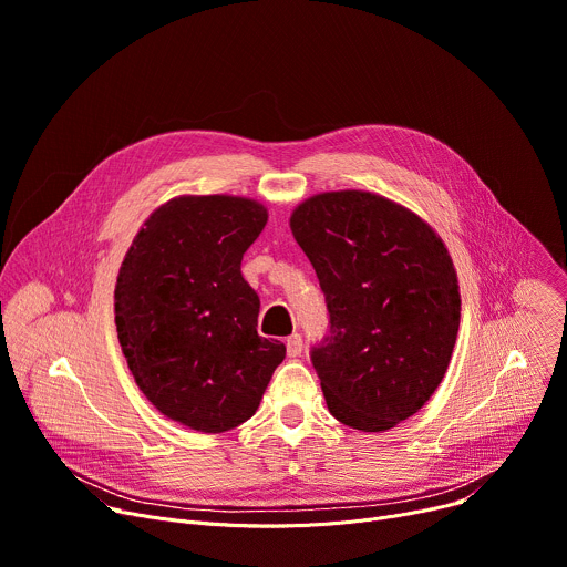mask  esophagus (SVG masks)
Segmentation results:
<instances>
[{"label":"esophagus","instance_id":"obj_1","mask_svg":"<svg viewBox=\"0 0 567 567\" xmlns=\"http://www.w3.org/2000/svg\"><path fill=\"white\" fill-rule=\"evenodd\" d=\"M285 346H287V354L289 357H298L302 352V337L298 332H293V334L287 337Z\"/></svg>","mask_w":567,"mask_h":567}]
</instances>
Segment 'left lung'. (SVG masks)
Segmentation results:
<instances>
[{
  "label": "left lung",
  "mask_w": 567,
  "mask_h": 567,
  "mask_svg": "<svg viewBox=\"0 0 567 567\" xmlns=\"http://www.w3.org/2000/svg\"><path fill=\"white\" fill-rule=\"evenodd\" d=\"M291 233L326 296L328 334L310 359L330 414L364 432L414 416L441 384L458 332L443 241L414 213L357 189L307 198Z\"/></svg>",
  "instance_id": "1"
}]
</instances>
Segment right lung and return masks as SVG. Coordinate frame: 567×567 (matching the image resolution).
Instances as JSON below:
<instances>
[{
  "mask_svg": "<svg viewBox=\"0 0 567 567\" xmlns=\"http://www.w3.org/2000/svg\"><path fill=\"white\" fill-rule=\"evenodd\" d=\"M267 224L260 203L181 196L135 235L115 287L128 369L165 416L205 434L248 421L285 359L257 334L260 298L241 257Z\"/></svg>",
  "mask_w": 567,
  "mask_h": 567,
  "instance_id": "right-lung-1",
  "label": "right lung"
}]
</instances>
